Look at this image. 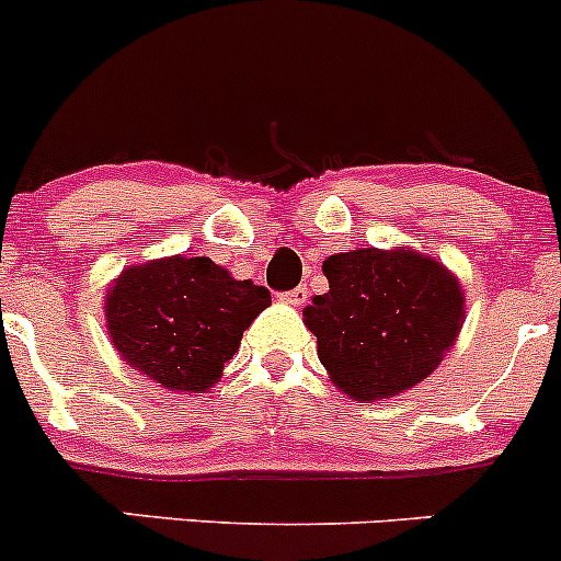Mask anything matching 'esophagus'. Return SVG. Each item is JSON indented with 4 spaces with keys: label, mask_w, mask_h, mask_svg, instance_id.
I'll list each match as a JSON object with an SVG mask.
<instances>
[{
    "label": "esophagus",
    "mask_w": 561,
    "mask_h": 561,
    "mask_svg": "<svg viewBox=\"0 0 561 561\" xmlns=\"http://www.w3.org/2000/svg\"><path fill=\"white\" fill-rule=\"evenodd\" d=\"M283 299H286V302H291V305H302L305 299H308V288H305V286L291 288V291L283 294Z\"/></svg>",
    "instance_id": "obj_1"
}]
</instances>
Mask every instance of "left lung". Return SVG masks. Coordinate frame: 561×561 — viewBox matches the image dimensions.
<instances>
[{"mask_svg":"<svg viewBox=\"0 0 561 561\" xmlns=\"http://www.w3.org/2000/svg\"><path fill=\"white\" fill-rule=\"evenodd\" d=\"M327 294L302 310L319 359L354 400H386L430 378L465 319L459 280L415 251L334 253Z\"/></svg>","mask_w":561,"mask_h":561,"instance_id":"left-lung-1","label":"left lung"}]
</instances>
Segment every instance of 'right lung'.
<instances>
[{
  "mask_svg": "<svg viewBox=\"0 0 561 561\" xmlns=\"http://www.w3.org/2000/svg\"><path fill=\"white\" fill-rule=\"evenodd\" d=\"M270 299L207 256H170L121 273L107 291V329L118 354L172 391L202 394L238 354L242 332Z\"/></svg>",
  "mask_w": 561,
  "mask_h": 561,
  "instance_id": "add662e5",
  "label": "right lung"
}]
</instances>
